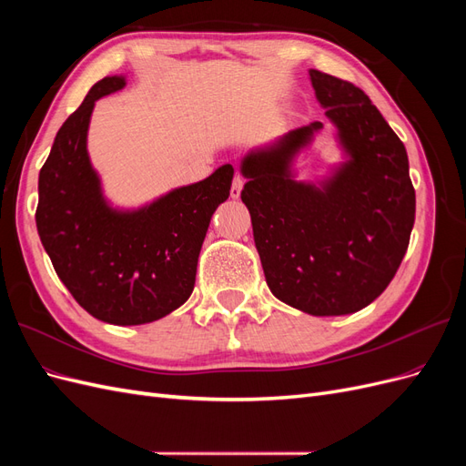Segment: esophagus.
Returning <instances> with one entry per match:
<instances>
[{"instance_id": "1", "label": "esophagus", "mask_w": 466, "mask_h": 466, "mask_svg": "<svg viewBox=\"0 0 466 466\" xmlns=\"http://www.w3.org/2000/svg\"><path fill=\"white\" fill-rule=\"evenodd\" d=\"M243 185H245V178L237 173L233 178V185H231V198H238V196H241Z\"/></svg>"}]
</instances>
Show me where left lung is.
I'll return each instance as SVG.
<instances>
[{
    "label": "left lung",
    "instance_id": "1",
    "mask_svg": "<svg viewBox=\"0 0 466 466\" xmlns=\"http://www.w3.org/2000/svg\"><path fill=\"white\" fill-rule=\"evenodd\" d=\"M342 161L320 180H298L299 153L322 130L311 122L241 159L252 235L266 284L279 301L315 317L368 307L406 255L416 194L406 147L356 86L309 69Z\"/></svg>",
    "mask_w": 466,
    "mask_h": 466
}]
</instances>
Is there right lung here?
Wrapping results in <instances>:
<instances>
[{
	"label": "right lung",
	"mask_w": 466,
	"mask_h": 466,
	"mask_svg": "<svg viewBox=\"0 0 466 466\" xmlns=\"http://www.w3.org/2000/svg\"><path fill=\"white\" fill-rule=\"evenodd\" d=\"M126 87L96 81L54 137L38 175L36 229L62 284L95 319L134 327L159 320L194 289L209 219L229 198L233 165L139 208L112 206L87 151L95 103Z\"/></svg>",
	"instance_id": "1"
}]
</instances>
